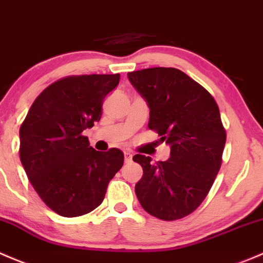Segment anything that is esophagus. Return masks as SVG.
<instances>
[{"label": "esophagus", "instance_id": "34e87169", "mask_svg": "<svg viewBox=\"0 0 263 263\" xmlns=\"http://www.w3.org/2000/svg\"><path fill=\"white\" fill-rule=\"evenodd\" d=\"M124 157H125V162H126V163H129V162H132L133 154L130 153V152H129V151L124 152Z\"/></svg>", "mask_w": 263, "mask_h": 263}]
</instances>
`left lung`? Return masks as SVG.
<instances>
[{"mask_svg":"<svg viewBox=\"0 0 263 263\" xmlns=\"http://www.w3.org/2000/svg\"><path fill=\"white\" fill-rule=\"evenodd\" d=\"M128 78L149 107L148 128L171 148L167 161L135 154L143 168L135 194L143 209L162 220L191 214L204 201L221 164L227 134L215 100L176 68L129 72Z\"/></svg>","mask_w":263,"mask_h":263,"instance_id":"obj_1","label":"left lung"}]
</instances>
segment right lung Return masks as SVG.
I'll list each match as a JSON object with an SVG mask.
<instances>
[{
	"label": "right lung",
	"mask_w": 263,
	"mask_h": 263,
	"mask_svg": "<svg viewBox=\"0 0 263 263\" xmlns=\"http://www.w3.org/2000/svg\"><path fill=\"white\" fill-rule=\"evenodd\" d=\"M120 74L73 76L45 88L20 128V159L32 187L53 212L85 215L104 200L124 154L95 151L86 129L101 119L102 102Z\"/></svg>",
	"instance_id": "right-lung-1"
}]
</instances>
